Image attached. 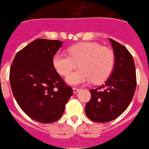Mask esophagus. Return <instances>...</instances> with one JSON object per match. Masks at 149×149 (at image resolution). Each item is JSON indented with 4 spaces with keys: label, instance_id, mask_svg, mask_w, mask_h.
Returning <instances> with one entry per match:
<instances>
[{
    "label": "esophagus",
    "instance_id": "1",
    "mask_svg": "<svg viewBox=\"0 0 149 149\" xmlns=\"http://www.w3.org/2000/svg\"><path fill=\"white\" fill-rule=\"evenodd\" d=\"M73 91H74V93H77V92H79V88L74 87L73 88Z\"/></svg>",
    "mask_w": 149,
    "mask_h": 149
}]
</instances>
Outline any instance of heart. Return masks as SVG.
Masks as SVG:
<instances>
[{
  "mask_svg": "<svg viewBox=\"0 0 149 149\" xmlns=\"http://www.w3.org/2000/svg\"><path fill=\"white\" fill-rule=\"evenodd\" d=\"M67 52H57L52 58V65L60 75L67 76L75 68H80L67 77L70 85L92 81L99 84L111 74L115 63V55L109 47L95 42L80 43L70 47Z\"/></svg>",
  "mask_w": 149,
  "mask_h": 149,
  "instance_id": "obj_1",
  "label": "heart"
}]
</instances>
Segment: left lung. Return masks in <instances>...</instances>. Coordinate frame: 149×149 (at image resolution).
Instances as JSON below:
<instances>
[{
	"label": "left lung",
	"instance_id": "obj_1",
	"mask_svg": "<svg viewBox=\"0 0 149 149\" xmlns=\"http://www.w3.org/2000/svg\"><path fill=\"white\" fill-rule=\"evenodd\" d=\"M113 48V72L102 86L91 90V97L85 107L91 120L105 123L118 118L130 106L136 87V76L134 60L123 45L109 39Z\"/></svg>",
	"mask_w": 149,
	"mask_h": 149
}]
</instances>
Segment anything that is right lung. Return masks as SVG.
Here are the masks:
<instances>
[{
    "instance_id": "obj_1",
    "label": "right lung",
    "mask_w": 149,
    "mask_h": 149,
    "mask_svg": "<svg viewBox=\"0 0 149 149\" xmlns=\"http://www.w3.org/2000/svg\"><path fill=\"white\" fill-rule=\"evenodd\" d=\"M59 40L38 39L17 52L9 72L11 89L19 106L29 118L52 123L61 118L73 94L52 65L61 47Z\"/></svg>"
}]
</instances>
